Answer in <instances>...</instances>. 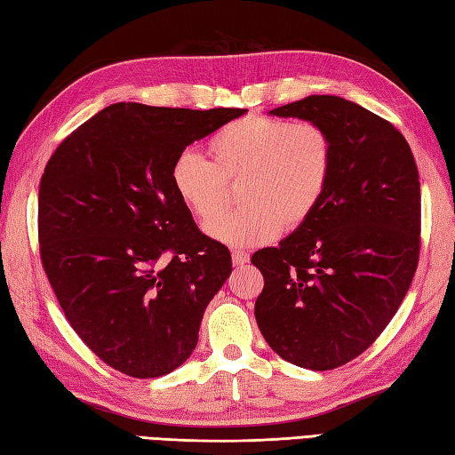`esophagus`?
Wrapping results in <instances>:
<instances>
[{"label":"esophagus","instance_id":"esophagus-1","mask_svg":"<svg viewBox=\"0 0 455 455\" xmlns=\"http://www.w3.org/2000/svg\"><path fill=\"white\" fill-rule=\"evenodd\" d=\"M233 262L235 266H244L250 262V254L244 252V250H233Z\"/></svg>","mask_w":455,"mask_h":455}]
</instances>
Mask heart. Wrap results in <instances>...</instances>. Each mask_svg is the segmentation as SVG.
Returning a JSON list of instances; mask_svg holds the SVG:
<instances>
[{
  "label": "heart",
  "mask_w": 455,
  "mask_h": 455,
  "mask_svg": "<svg viewBox=\"0 0 455 455\" xmlns=\"http://www.w3.org/2000/svg\"><path fill=\"white\" fill-rule=\"evenodd\" d=\"M207 150L211 160L180 152L170 181L203 227L212 222L209 235L230 246L267 244L282 228H301L321 207L334 173L332 137L315 121L248 115L220 127ZM236 180L243 181V207L218 220L228 183Z\"/></svg>",
  "instance_id": "b5f03b06"
}]
</instances>
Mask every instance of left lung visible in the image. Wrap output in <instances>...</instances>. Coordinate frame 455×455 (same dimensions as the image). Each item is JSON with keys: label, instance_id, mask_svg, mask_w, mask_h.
I'll return each instance as SVG.
<instances>
[{"label": "left lung", "instance_id": "obj_1", "mask_svg": "<svg viewBox=\"0 0 455 455\" xmlns=\"http://www.w3.org/2000/svg\"><path fill=\"white\" fill-rule=\"evenodd\" d=\"M269 113L323 124L334 142V173L301 228L254 252L264 275L254 315L285 362L334 370L377 340L417 272V162L389 121L336 95H308Z\"/></svg>", "mask_w": 455, "mask_h": 455}]
</instances>
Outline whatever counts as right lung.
Masks as SVG:
<instances>
[{
    "mask_svg": "<svg viewBox=\"0 0 455 455\" xmlns=\"http://www.w3.org/2000/svg\"><path fill=\"white\" fill-rule=\"evenodd\" d=\"M246 109L113 103L58 144L38 189L41 262L68 323L124 375L148 379L196 350L233 272L170 181L173 158Z\"/></svg>",
    "mask_w": 455,
    "mask_h": 455,
    "instance_id": "right-lung-1",
    "label": "right lung"
}]
</instances>
